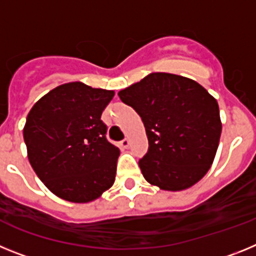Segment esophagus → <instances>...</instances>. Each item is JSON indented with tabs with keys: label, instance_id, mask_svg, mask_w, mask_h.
Instances as JSON below:
<instances>
[{
	"label": "esophagus",
	"instance_id": "1",
	"mask_svg": "<svg viewBox=\"0 0 256 256\" xmlns=\"http://www.w3.org/2000/svg\"><path fill=\"white\" fill-rule=\"evenodd\" d=\"M130 141L128 138H124V140H122V141H120V146L123 148H130Z\"/></svg>",
	"mask_w": 256,
	"mask_h": 256
}]
</instances>
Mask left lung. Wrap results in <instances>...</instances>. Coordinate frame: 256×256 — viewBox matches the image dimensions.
<instances>
[{"label": "left lung", "instance_id": "left-lung-1", "mask_svg": "<svg viewBox=\"0 0 256 256\" xmlns=\"http://www.w3.org/2000/svg\"><path fill=\"white\" fill-rule=\"evenodd\" d=\"M119 97L141 116L148 150L140 159L144 180L166 191L194 186L212 164L222 123L216 100L192 79L151 73Z\"/></svg>", "mask_w": 256, "mask_h": 256}]
</instances>
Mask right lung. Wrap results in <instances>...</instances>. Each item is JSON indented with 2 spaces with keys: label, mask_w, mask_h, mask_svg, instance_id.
Instances as JSON below:
<instances>
[{
  "label": "right lung",
  "mask_w": 256,
  "mask_h": 256,
  "mask_svg": "<svg viewBox=\"0 0 256 256\" xmlns=\"http://www.w3.org/2000/svg\"><path fill=\"white\" fill-rule=\"evenodd\" d=\"M114 91L80 82L54 88L34 104L22 130L28 159L44 186L72 202H88L115 180L120 150L101 120Z\"/></svg>",
  "instance_id": "obj_1"
}]
</instances>
